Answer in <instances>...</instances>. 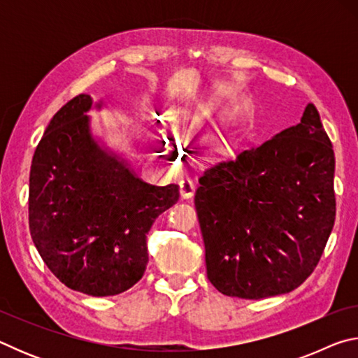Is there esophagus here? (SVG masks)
<instances>
[{
    "instance_id": "obj_1",
    "label": "esophagus",
    "mask_w": 358,
    "mask_h": 358,
    "mask_svg": "<svg viewBox=\"0 0 358 358\" xmlns=\"http://www.w3.org/2000/svg\"><path fill=\"white\" fill-rule=\"evenodd\" d=\"M196 192V183L191 178H185L180 183V194L183 199H191Z\"/></svg>"
}]
</instances>
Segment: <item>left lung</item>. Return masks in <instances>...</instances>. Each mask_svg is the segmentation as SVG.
<instances>
[{
	"instance_id": "obj_1",
	"label": "left lung",
	"mask_w": 358,
	"mask_h": 358,
	"mask_svg": "<svg viewBox=\"0 0 358 358\" xmlns=\"http://www.w3.org/2000/svg\"><path fill=\"white\" fill-rule=\"evenodd\" d=\"M335 153L317 108L199 178L210 282L229 296L287 294L310 276L336 215Z\"/></svg>"
}]
</instances>
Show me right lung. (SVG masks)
<instances>
[{
  "mask_svg": "<svg viewBox=\"0 0 358 358\" xmlns=\"http://www.w3.org/2000/svg\"><path fill=\"white\" fill-rule=\"evenodd\" d=\"M92 106L78 94L48 123L29 172L28 220L36 250L64 286L108 296L143 276L148 230L180 192L145 183L102 150L90 129Z\"/></svg>",
  "mask_w": 358,
  "mask_h": 358,
  "instance_id": "add662e5",
  "label": "right lung"
}]
</instances>
